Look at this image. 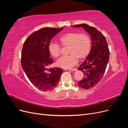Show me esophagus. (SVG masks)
Listing matches in <instances>:
<instances>
[{"label": "esophagus", "mask_w": 128, "mask_h": 128, "mask_svg": "<svg viewBox=\"0 0 128 128\" xmlns=\"http://www.w3.org/2000/svg\"><path fill=\"white\" fill-rule=\"evenodd\" d=\"M67 70H70V71H72V72H74V71L77 70V69H76V68H72V69H67Z\"/></svg>", "instance_id": "34e87169"}]
</instances>
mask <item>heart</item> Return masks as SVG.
<instances>
[{"instance_id":"obj_1","label":"heart","mask_w":128,"mask_h":128,"mask_svg":"<svg viewBox=\"0 0 128 128\" xmlns=\"http://www.w3.org/2000/svg\"><path fill=\"white\" fill-rule=\"evenodd\" d=\"M59 41L62 46L68 47V53L69 54L61 57L56 61V65L59 67L70 68L76 64L78 59H85L90 53L91 41L86 34H79L75 32H67L59 37ZM48 51L51 56L57 58L60 55L61 46L54 42H50Z\"/></svg>"}]
</instances>
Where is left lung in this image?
<instances>
[{"label": "left lung", "instance_id": "8db88e82", "mask_svg": "<svg viewBox=\"0 0 128 128\" xmlns=\"http://www.w3.org/2000/svg\"><path fill=\"white\" fill-rule=\"evenodd\" d=\"M72 26L82 27L91 37L90 53L78 68V70L83 72L84 76L78 82V86L84 89H89L94 86L102 78L109 61V48L105 37L94 27L85 24Z\"/></svg>", "mask_w": 128, "mask_h": 128}]
</instances>
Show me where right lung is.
Instances as JSON below:
<instances>
[{"label":"right lung","instance_id":"right-lung-1","mask_svg":"<svg viewBox=\"0 0 128 128\" xmlns=\"http://www.w3.org/2000/svg\"><path fill=\"white\" fill-rule=\"evenodd\" d=\"M63 29L42 28L31 34L23 45L22 68L32 83L42 91H48L54 88L63 72L60 68H47L53 62L48 51L50 42Z\"/></svg>","mask_w":128,"mask_h":128}]
</instances>
